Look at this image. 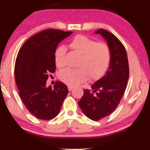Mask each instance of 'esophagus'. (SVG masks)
<instances>
[{
  "label": "esophagus",
  "instance_id": "1",
  "mask_svg": "<svg viewBox=\"0 0 150 150\" xmlns=\"http://www.w3.org/2000/svg\"><path fill=\"white\" fill-rule=\"evenodd\" d=\"M72 89H73V87H71V86H68V90H69V91H72Z\"/></svg>",
  "mask_w": 150,
  "mask_h": 150
}]
</instances>
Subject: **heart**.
I'll return each mask as SVG.
<instances>
[{"label":"heart","mask_w":150,"mask_h":150,"mask_svg":"<svg viewBox=\"0 0 150 150\" xmlns=\"http://www.w3.org/2000/svg\"><path fill=\"white\" fill-rule=\"evenodd\" d=\"M69 48L81 54L78 61L77 69L66 68L59 72L61 81L71 86L76 87L87 81H95L103 76L110 62L111 52L110 48L104 43H96L87 36H76L69 44ZM65 48L59 46L54 52V64L57 67L64 65Z\"/></svg>","instance_id":"obj_1"}]
</instances>
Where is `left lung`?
<instances>
[{"mask_svg":"<svg viewBox=\"0 0 150 150\" xmlns=\"http://www.w3.org/2000/svg\"><path fill=\"white\" fill-rule=\"evenodd\" d=\"M95 34L101 35L107 42L110 62L104 76L91 85V90H84L79 105L88 118L98 121L111 114L120 104L128 83L129 65L126 49L113 34L102 28Z\"/></svg>","mask_w":150,"mask_h":150,"instance_id":"8db88e82","label":"left lung"}]
</instances>
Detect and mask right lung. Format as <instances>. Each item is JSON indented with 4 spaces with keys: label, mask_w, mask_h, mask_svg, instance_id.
<instances>
[{
    "label": "right lung",
    "mask_w": 150,
    "mask_h": 150,
    "mask_svg": "<svg viewBox=\"0 0 150 150\" xmlns=\"http://www.w3.org/2000/svg\"><path fill=\"white\" fill-rule=\"evenodd\" d=\"M71 33L44 30L26 40L18 54L14 74L19 95L27 110L38 119L49 120L57 116L68 93L64 83L57 81L53 87H46V81L56 69L55 48Z\"/></svg>",
    "instance_id": "add662e5"
}]
</instances>
